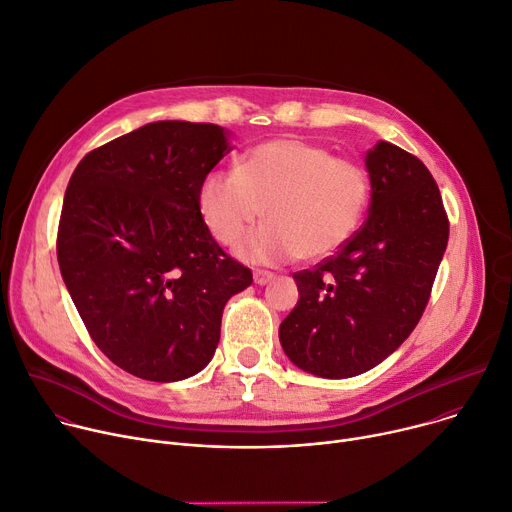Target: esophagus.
<instances>
[{"label": "esophagus", "mask_w": 512, "mask_h": 512, "mask_svg": "<svg viewBox=\"0 0 512 512\" xmlns=\"http://www.w3.org/2000/svg\"><path fill=\"white\" fill-rule=\"evenodd\" d=\"M253 280H255L257 286H265V284L276 280V274H271V271H265V269H255L253 271Z\"/></svg>", "instance_id": "esophagus-1"}]
</instances>
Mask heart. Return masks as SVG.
Returning a JSON list of instances; mask_svg holds the SVG:
<instances>
[{"label": "heart", "instance_id": "obj_1", "mask_svg": "<svg viewBox=\"0 0 512 512\" xmlns=\"http://www.w3.org/2000/svg\"><path fill=\"white\" fill-rule=\"evenodd\" d=\"M366 206L364 170L302 140L259 144L197 189L199 216L222 245L236 243L265 208L269 222L236 247L238 257L263 265L337 251L360 228Z\"/></svg>", "mask_w": 512, "mask_h": 512}]
</instances>
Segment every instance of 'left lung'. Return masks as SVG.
I'll return each mask as SVG.
<instances>
[{
    "label": "left lung",
    "instance_id": "8db88e82",
    "mask_svg": "<svg viewBox=\"0 0 512 512\" xmlns=\"http://www.w3.org/2000/svg\"><path fill=\"white\" fill-rule=\"evenodd\" d=\"M364 164L366 222L335 255L292 274L298 302L280 325L286 356L323 379L356 377L410 337L449 241V218L422 160L379 142Z\"/></svg>",
    "mask_w": 512,
    "mask_h": 512
}]
</instances>
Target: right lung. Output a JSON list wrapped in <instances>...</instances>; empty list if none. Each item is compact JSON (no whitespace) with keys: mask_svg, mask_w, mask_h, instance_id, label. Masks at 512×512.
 I'll use <instances>...</instances> for the list:
<instances>
[{"mask_svg":"<svg viewBox=\"0 0 512 512\" xmlns=\"http://www.w3.org/2000/svg\"><path fill=\"white\" fill-rule=\"evenodd\" d=\"M228 135L148 123L88 152L65 189L61 278L94 344L133 377L175 383L206 368L228 298L253 282L197 208L201 179L232 150Z\"/></svg>","mask_w":512,"mask_h":512,"instance_id":"add662e5","label":"right lung"}]
</instances>
